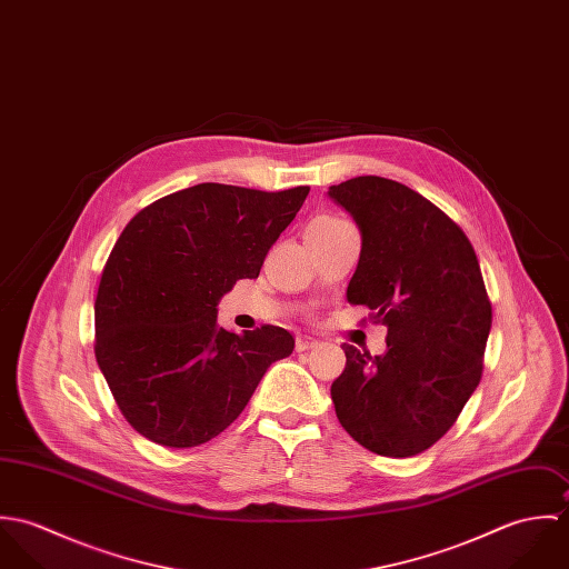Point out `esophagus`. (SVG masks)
I'll return each instance as SVG.
<instances>
[{"label":"esophagus","instance_id":"1","mask_svg":"<svg viewBox=\"0 0 569 569\" xmlns=\"http://www.w3.org/2000/svg\"><path fill=\"white\" fill-rule=\"evenodd\" d=\"M318 346V339H313V337H307V335H300L298 339H296V350L298 352H305V350H311V348H316Z\"/></svg>","mask_w":569,"mask_h":569}]
</instances>
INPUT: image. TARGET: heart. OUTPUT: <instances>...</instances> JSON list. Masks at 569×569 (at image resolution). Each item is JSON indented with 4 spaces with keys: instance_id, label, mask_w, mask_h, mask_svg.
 I'll return each instance as SVG.
<instances>
[{
    "instance_id": "b5f03b06",
    "label": "heart",
    "mask_w": 569,
    "mask_h": 569,
    "mask_svg": "<svg viewBox=\"0 0 569 569\" xmlns=\"http://www.w3.org/2000/svg\"><path fill=\"white\" fill-rule=\"evenodd\" d=\"M337 223H346V221H343V219H339V217H330V214H325V217H318V219H313L309 228H318V226H337Z\"/></svg>"
}]
</instances>
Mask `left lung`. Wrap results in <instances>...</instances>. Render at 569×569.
Masks as SVG:
<instances>
[{
  "instance_id": "obj_1",
  "label": "left lung",
  "mask_w": 569,
  "mask_h": 569,
  "mask_svg": "<svg viewBox=\"0 0 569 569\" xmlns=\"http://www.w3.org/2000/svg\"><path fill=\"white\" fill-rule=\"evenodd\" d=\"M328 197L361 234L346 298L388 326L383 355L343 343L346 368L330 386L335 413L372 453H422L482 379L492 313L478 256L440 208L399 181L355 177Z\"/></svg>"
}]
</instances>
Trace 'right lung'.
Listing matches in <instances>:
<instances>
[{"mask_svg": "<svg viewBox=\"0 0 569 569\" xmlns=\"http://www.w3.org/2000/svg\"><path fill=\"white\" fill-rule=\"evenodd\" d=\"M309 190L199 183L158 199L122 230L96 296V359L144 438L172 449L212 440L267 368L293 352L289 330L237 335L217 313L237 280L258 278Z\"/></svg>", "mask_w": 569, "mask_h": 569, "instance_id": "right-lung-1", "label": "right lung"}]
</instances>
